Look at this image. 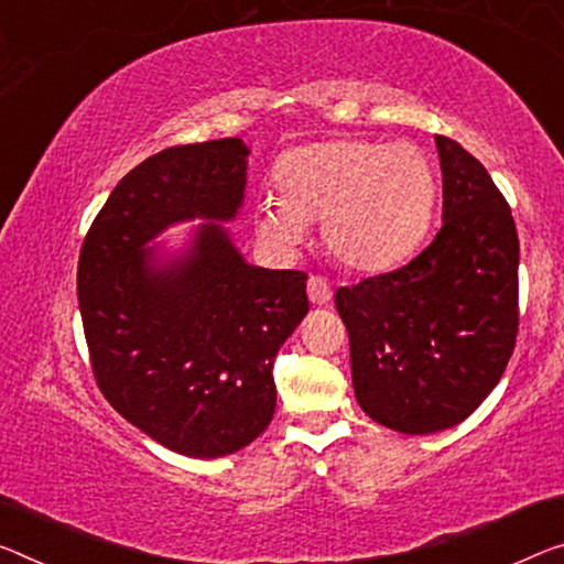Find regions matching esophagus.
<instances>
[{"instance_id":"obj_1","label":"esophagus","mask_w":564,"mask_h":564,"mask_svg":"<svg viewBox=\"0 0 564 564\" xmlns=\"http://www.w3.org/2000/svg\"><path fill=\"white\" fill-rule=\"evenodd\" d=\"M307 294H310L312 305H327V302H330V297H333L330 282H327L325 276L312 274L307 280Z\"/></svg>"}]
</instances>
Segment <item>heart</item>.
Returning a JSON list of instances; mask_svg holds the SVG:
<instances>
[{
	"mask_svg": "<svg viewBox=\"0 0 564 564\" xmlns=\"http://www.w3.org/2000/svg\"><path fill=\"white\" fill-rule=\"evenodd\" d=\"M280 198L254 209L257 234L276 252H294L305 224L323 221L325 249L355 272H383L409 259L436 212V173L413 143L358 138L307 143L276 161Z\"/></svg>",
	"mask_w": 564,
	"mask_h": 564,
	"instance_id": "heart-1",
	"label": "heart"
}]
</instances>
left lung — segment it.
I'll use <instances>...</instances> for the list:
<instances>
[{
	"label": "left lung",
	"mask_w": 564,
	"mask_h": 564,
	"mask_svg": "<svg viewBox=\"0 0 564 564\" xmlns=\"http://www.w3.org/2000/svg\"><path fill=\"white\" fill-rule=\"evenodd\" d=\"M436 149L444 173L436 237L401 270L335 292L360 409L411 436L452 429L479 409L519 327L512 209L469 151L444 135Z\"/></svg>",
	"instance_id": "8db88e82"
}]
</instances>
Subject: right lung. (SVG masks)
Here are the masks:
<instances>
[{"instance_id":"1","label":"right lung","mask_w":564,"mask_h":564,"mask_svg":"<svg viewBox=\"0 0 564 564\" xmlns=\"http://www.w3.org/2000/svg\"><path fill=\"white\" fill-rule=\"evenodd\" d=\"M241 138L173 145L126 173L77 262L95 380L145 436L192 458L239 452L270 426L274 358L307 315V274L249 264L221 221L245 202ZM202 218L176 256L149 248Z\"/></svg>"}]
</instances>
